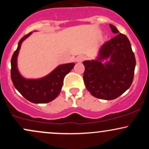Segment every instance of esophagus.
I'll return each mask as SVG.
<instances>
[{
	"label": "esophagus",
	"instance_id": "esophagus-1",
	"mask_svg": "<svg viewBox=\"0 0 149 149\" xmlns=\"http://www.w3.org/2000/svg\"><path fill=\"white\" fill-rule=\"evenodd\" d=\"M84 60H85V57L83 55H79L76 58V61L77 62H80V63L83 62Z\"/></svg>",
	"mask_w": 149,
	"mask_h": 149
}]
</instances>
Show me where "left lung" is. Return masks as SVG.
Returning <instances> with one entry per match:
<instances>
[{
  "mask_svg": "<svg viewBox=\"0 0 149 149\" xmlns=\"http://www.w3.org/2000/svg\"><path fill=\"white\" fill-rule=\"evenodd\" d=\"M116 36L101 47L96 60L84 61L83 80L92 96L115 100L130 88L134 78L136 59L129 39L110 24ZM109 58L105 64L101 61Z\"/></svg>",
  "mask_w": 149,
  "mask_h": 149,
  "instance_id": "1",
  "label": "left lung"
}]
</instances>
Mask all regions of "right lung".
Listing matches in <instances>:
<instances>
[{
	"instance_id": "right-lung-1",
	"label": "right lung",
	"mask_w": 149,
	"mask_h": 149,
	"mask_svg": "<svg viewBox=\"0 0 149 149\" xmlns=\"http://www.w3.org/2000/svg\"><path fill=\"white\" fill-rule=\"evenodd\" d=\"M32 32L22 37L18 47L11 59V79L15 88L19 92L32 103L45 104L54 100L60 93L65 76L69 73L74 63L59 65L49 74L39 79H26L21 76L17 69V59L22 42Z\"/></svg>"
}]
</instances>
